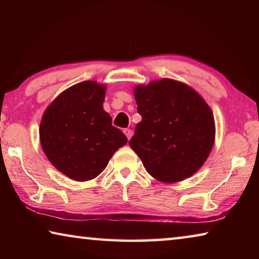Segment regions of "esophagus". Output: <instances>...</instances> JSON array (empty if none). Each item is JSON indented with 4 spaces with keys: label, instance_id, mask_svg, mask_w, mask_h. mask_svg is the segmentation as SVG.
<instances>
[{
    "label": "esophagus",
    "instance_id": "obj_1",
    "mask_svg": "<svg viewBox=\"0 0 259 259\" xmlns=\"http://www.w3.org/2000/svg\"><path fill=\"white\" fill-rule=\"evenodd\" d=\"M123 133H124V135L126 136V138H128L129 140H130V138H131V137H133V135H134L133 130H131V129H124V130H123Z\"/></svg>",
    "mask_w": 259,
    "mask_h": 259
}]
</instances>
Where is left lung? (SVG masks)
I'll return each instance as SVG.
<instances>
[{
    "mask_svg": "<svg viewBox=\"0 0 259 259\" xmlns=\"http://www.w3.org/2000/svg\"><path fill=\"white\" fill-rule=\"evenodd\" d=\"M142 121L129 145L146 171L163 183L191 177L214 142V120L208 104L191 87L163 78L135 89Z\"/></svg>",
    "mask_w": 259,
    "mask_h": 259,
    "instance_id": "left-lung-1",
    "label": "left lung"
}]
</instances>
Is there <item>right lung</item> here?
Returning a JSON list of instances; mask_svg holds the SVG:
<instances>
[{
  "instance_id": "obj_1",
  "label": "right lung",
  "mask_w": 259,
  "mask_h": 259,
  "mask_svg": "<svg viewBox=\"0 0 259 259\" xmlns=\"http://www.w3.org/2000/svg\"><path fill=\"white\" fill-rule=\"evenodd\" d=\"M105 90L95 81L77 83L61 93L43 114V152L56 169L74 181L97 177L128 142L104 111Z\"/></svg>"
}]
</instances>
